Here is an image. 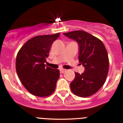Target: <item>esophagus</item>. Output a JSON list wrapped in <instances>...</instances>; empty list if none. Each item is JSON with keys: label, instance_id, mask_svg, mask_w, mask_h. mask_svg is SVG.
<instances>
[{"label": "esophagus", "instance_id": "34e87169", "mask_svg": "<svg viewBox=\"0 0 123 123\" xmlns=\"http://www.w3.org/2000/svg\"><path fill=\"white\" fill-rule=\"evenodd\" d=\"M60 71L61 73H64L66 71V69H60Z\"/></svg>", "mask_w": 123, "mask_h": 123}]
</instances>
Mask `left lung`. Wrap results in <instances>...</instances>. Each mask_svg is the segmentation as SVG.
<instances>
[{
    "instance_id": "8db88e82",
    "label": "left lung",
    "mask_w": 123,
    "mask_h": 123,
    "mask_svg": "<svg viewBox=\"0 0 123 123\" xmlns=\"http://www.w3.org/2000/svg\"><path fill=\"white\" fill-rule=\"evenodd\" d=\"M63 34L77 42L79 61L85 69L82 74L75 73L74 79L70 84L71 91L82 97L91 96L103 86L108 74L109 60L106 48L98 38L84 31Z\"/></svg>"
}]
</instances>
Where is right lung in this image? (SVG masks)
Returning a JSON list of instances; mask_svg holds the SVG:
<instances>
[{
    "mask_svg": "<svg viewBox=\"0 0 123 123\" xmlns=\"http://www.w3.org/2000/svg\"><path fill=\"white\" fill-rule=\"evenodd\" d=\"M60 33L37 36L27 41L18 52L16 70L21 83L32 95L46 97L55 89L60 71L45 67L53 42Z\"/></svg>",
    "mask_w": 123,
    "mask_h": 123,
    "instance_id": "add662e5",
    "label": "right lung"
}]
</instances>
